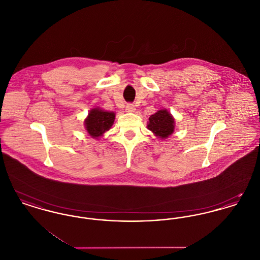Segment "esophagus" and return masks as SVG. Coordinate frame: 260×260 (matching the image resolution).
Listing matches in <instances>:
<instances>
[{"label":"esophagus","instance_id":"obj_1","mask_svg":"<svg viewBox=\"0 0 260 260\" xmlns=\"http://www.w3.org/2000/svg\"><path fill=\"white\" fill-rule=\"evenodd\" d=\"M125 111L126 112H135L136 111V106L132 103H127L125 106Z\"/></svg>","mask_w":260,"mask_h":260}]
</instances>
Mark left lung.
<instances>
[{
  "label": "left lung",
  "mask_w": 260,
  "mask_h": 260,
  "mask_svg": "<svg viewBox=\"0 0 260 260\" xmlns=\"http://www.w3.org/2000/svg\"><path fill=\"white\" fill-rule=\"evenodd\" d=\"M147 127L160 138H167L174 131V120L167 110H160L150 116Z\"/></svg>",
  "instance_id": "obj_1"
}]
</instances>
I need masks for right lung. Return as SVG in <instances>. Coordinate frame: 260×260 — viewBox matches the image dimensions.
<instances>
[{"label":"right lung","instance_id":"1","mask_svg":"<svg viewBox=\"0 0 260 260\" xmlns=\"http://www.w3.org/2000/svg\"><path fill=\"white\" fill-rule=\"evenodd\" d=\"M115 120L113 112L102 111L99 109H92L86 119V128L89 136L99 137L105 132L109 131Z\"/></svg>","mask_w":260,"mask_h":260}]
</instances>
